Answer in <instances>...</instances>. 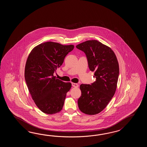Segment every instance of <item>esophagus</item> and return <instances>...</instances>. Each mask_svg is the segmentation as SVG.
Here are the masks:
<instances>
[{
  "label": "esophagus",
  "instance_id": "1",
  "mask_svg": "<svg viewBox=\"0 0 147 147\" xmlns=\"http://www.w3.org/2000/svg\"><path fill=\"white\" fill-rule=\"evenodd\" d=\"M72 86L74 87L77 88L78 87L79 85L77 84H75V83H72Z\"/></svg>",
  "mask_w": 147,
  "mask_h": 147
}]
</instances>
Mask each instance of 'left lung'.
Wrapping results in <instances>:
<instances>
[{
    "mask_svg": "<svg viewBox=\"0 0 147 147\" xmlns=\"http://www.w3.org/2000/svg\"><path fill=\"white\" fill-rule=\"evenodd\" d=\"M86 54L90 70L94 71L96 81L81 84L79 108L87 115L102 111L115 94L119 74V64L115 54L108 46L96 40H88L76 46Z\"/></svg>",
    "mask_w": 147,
    "mask_h": 147,
    "instance_id": "left-lung-1",
    "label": "left lung"
}]
</instances>
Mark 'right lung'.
<instances>
[{
    "mask_svg": "<svg viewBox=\"0 0 147 147\" xmlns=\"http://www.w3.org/2000/svg\"><path fill=\"white\" fill-rule=\"evenodd\" d=\"M74 48L72 45L46 42L34 47L28 56L25 81L34 103L43 113L54 114L63 109L71 84L57 79L53 74Z\"/></svg>",
    "mask_w": 147,
    "mask_h": 147,
    "instance_id": "obj_1",
    "label": "right lung"
}]
</instances>
